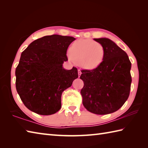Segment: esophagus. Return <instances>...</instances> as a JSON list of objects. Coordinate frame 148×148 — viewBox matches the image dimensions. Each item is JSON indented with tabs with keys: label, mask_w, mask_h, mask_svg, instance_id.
<instances>
[{
	"label": "esophagus",
	"mask_w": 148,
	"mask_h": 148,
	"mask_svg": "<svg viewBox=\"0 0 148 148\" xmlns=\"http://www.w3.org/2000/svg\"><path fill=\"white\" fill-rule=\"evenodd\" d=\"M81 74V71L80 69H78V75H79V77H80Z\"/></svg>",
	"instance_id": "esophagus-1"
}]
</instances>
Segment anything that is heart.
I'll return each mask as SVG.
<instances>
[{
	"label": "heart",
	"instance_id": "b5f03b06",
	"mask_svg": "<svg viewBox=\"0 0 148 148\" xmlns=\"http://www.w3.org/2000/svg\"><path fill=\"white\" fill-rule=\"evenodd\" d=\"M69 59L88 70H93L102 64L106 50L102 44L91 39H79L69 48Z\"/></svg>",
	"mask_w": 148,
	"mask_h": 148
}]
</instances>
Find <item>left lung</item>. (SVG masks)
<instances>
[{
  "label": "left lung",
  "instance_id": "8db88e82",
  "mask_svg": "<svg viewBox=\"0 0 148 148\" xmlns=\"http://www.w3.org/2000/svg\"><path fill=\"white\" fill-rule=\"evenodd\" d=\"M106 50L104 60L99 67L82 70L84 82L81 90L83 104L96 114H108L121 108L130 94L131 62L123 50L111 39H94Z\"/></svg>",
  "mask_w": 148,
  "mask_h": 148
}]
</instances>
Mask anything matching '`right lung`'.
Returning <instances> with one entry per match:
<instances>
[{
  "instance_id": "obj_1",
  "label": "right lung",
  "mask_w": 148,
  "mask_h": 148,
  "mask_svg": "<svg viewBox=\"0 0 148 148\" xmlns=\"http://www.w3.org/2000/svg\"><path fill=\"white\" fill-rule=\"evenodd\" d=\"M75 39L46 36L31 42L22 52L15 71L16 88L31 111L51 115L60 109L62 92L78 77L77 68L63 67L68 47Z\"/></svg>"
}]
</instances>
